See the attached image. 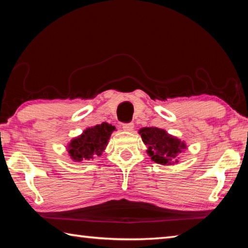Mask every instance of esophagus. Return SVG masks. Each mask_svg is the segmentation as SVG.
I'll return each mask as SVG.
<instances>
[{
  "label": "esophagus",
  "instance_id": "1",
  "mask_svg": "<svg viewBox=\"0 0 248 248\" xmlns=\"http://www.w3.org/2000/svg\"><path fill=\"white\" fill-rule=\"evenodd\" d=\"M133 128H134L133 123H128V124H123V129L124 130V131L130 132V131H132Z\"/></svg>",
  "mask_w": 248,
  "mask_h": 248
}]
</instances>
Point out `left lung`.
Instances as JSON below:
<instances>
[{
    "label": "left lung",
    "instance_id": "1",
    "mask_svg": "<svg viewBox=\"0 0 248 248\" xmlns=\"http://www.w3.org/2000/svg\"><path fill=\"white\" fill-rule=\"evenodd\" d=\"M139 133L142 141L148 146L151 159L162 165H171L177 163V155L187 148L183 141L167 133L165 130L155 127L142 128Z\"/></svg>",
    "mask_w": 248,
    "mask_h": 248
}]
</instances>
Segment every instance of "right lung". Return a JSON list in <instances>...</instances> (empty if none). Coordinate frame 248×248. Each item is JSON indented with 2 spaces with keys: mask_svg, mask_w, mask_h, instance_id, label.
<instances>
[{
  "mask_svg": "<svg viewBox=\"0 0 248 248\" xmlns=\"http://www.w3.org/2000/svg\"><path fill=\"white\" fill-rule=\"evenodd\" d=\"M116 128L114 125L103 123L93 128H89L81 136L70 142L68 152L71 158L75 162L91 161L96 156L102 155L106 148L110 134Z\"/></svg>",
  "mask_w": 248,
  "mask_h": 248,
  "instance_id": "1",
  "label": "right lung"
}]
</instances>
